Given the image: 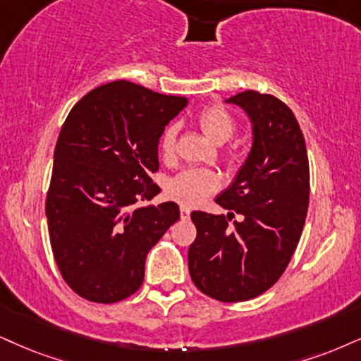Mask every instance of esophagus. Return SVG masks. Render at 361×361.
I'll return each instance as SVG.
<instances>
[{"mask_svg":"<svg viewBox=\"0 0 361 361\" xmlns=\"http://www.w3.org/2000/svg\"><path fill=\"white\" fill-rule=\"evenodd\" d=\"M180 217L182 219H189L190 217V209L185 206H180Z\"/></svg>","mask_w":361,"mask_h":361,"instance_id":"1","label":"esophagus"}]
</instances>
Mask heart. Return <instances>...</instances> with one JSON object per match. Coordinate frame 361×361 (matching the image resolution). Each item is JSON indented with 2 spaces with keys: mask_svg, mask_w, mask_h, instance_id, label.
I'll return each mask as SVG.
<instances>
[{
  "mask_svg": "<svg viewBox=\"0 0 361 361\" xmlns=\"http://www.w3.org/2000/svg\"><path fill=\"white\" fill-rule=\"evenodd\" d=\"M197 123L201 126L202 132L216 144H224L228 142L235 130V120L234 115L229 112L228 106L222 104H211L202 112L199 114ZM177 140V127L171 126L164 132L162 147L164 157L169 159L173 155ZM219 185L216 173L206 169H188V171L180 172L169 182L167 192L171 197L176 199L185 206H195V204L202 202L209 194L214 192Z\"/></svg>",
  "mask_w": 361,
  "mask_h": 361,
  "instance_id": "b5f03b06",
  "label": "heart"
}]
</instances>
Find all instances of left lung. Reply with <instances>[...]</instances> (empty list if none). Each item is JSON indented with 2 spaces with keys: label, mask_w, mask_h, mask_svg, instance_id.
Instances as JSON below:
<instances>
[{
  "label": "left lung",
  "mask_w": 361,
  "mask_h": 361,
  "mask_svg": "<svg viewBox=\"0 0 361 361\" xmlns=\"http://www.w3.org/2000/svg\"><path fill=\"white\" fill-rule=\"evenodd\" d=\"M252 123V147L233 184L217 195L224 214L194 211L197 235L189 273L197 289L222 303L252 300L281 278L300 243L310 201V164L300 123L269 93L231 97ZM241 221L229 225L233 212Z\"/></svg>",
  "instance_id": "8db88e82"
}]
</instances>
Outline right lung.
<instances>
[{
  "mask_svg": "<svg viewBox=\"0 0 361 361\" xmlns=\"http://www.w3.org/2000/svg\"><path fill=\"white\" fill-rule=\"evenodd\" d=\"M188 105L117 80L88 92L66 117L55 147L47 219L65 283L92 303L110 305L142 286L145 257L180 212L176 202L137 207L160 188L159 139Z\"/></svg>",
  "mask_w": 361,
  "mask_h": 361,
  "instance_id": "obj_1",
  "label": "right lung"
}]
</instances>
